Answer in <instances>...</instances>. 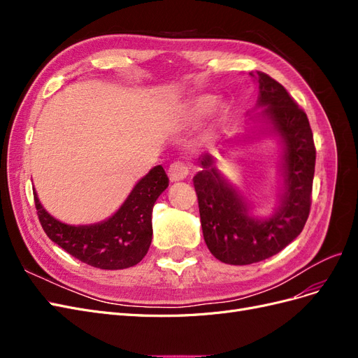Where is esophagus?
<instances>
[{"instance_id": "esophagus-1", "label": "esophagus", "mask_w": 358, "mask_h": 358, "mask_svg": "<svg viewBox=\"0 0 358 358\" xmlns=\"http://www.w3.org/2000/svg\"><path fill=\"white\" fill-rule=\"evenodd\" d=\"M189 175V166L182 161H176L169 167V178L171 182L182 180Z\"/></svg>"}]
</instances>
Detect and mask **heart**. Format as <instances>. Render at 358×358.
<instances>
[{
    "mask_svg": "<svg viewBox=\"0 0 358 358\" xmlns=\"http://www.w3.org/2000/svg\"><path fill=\"white\" fill-rule=\"evenodd\" d=\"M218 106V99L213 95H199L191 99L182 109V117L187 122H199L203 117L213 112Z\"/></svg>",
    "mask_w": 358,
    "mask_h": 358,
    "instance_id": "1",
    "label": "heart"
}]
</instances>
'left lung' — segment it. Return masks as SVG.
<instances>
[{"label":"left lung","mask_w":358,"mask_h":358,"mask_svg":"<svg viewBox=\"0 0 358 358\" xmlns=\"http://www.w3.org/2000/svg\"><path fill=\"white\" fill-rule=\"evenodd\" d=\"M258 82L259 113L284 143L285 191L270 218L249 215L248 203L213 166L212 155L200 158L194 176L204 242L220 262L245 266L278 254L301 233L310 210L315 173V145L309 119L287 90L268 74L249 73Z\"/></svg>","instance_id":"left-lung-1"}]
</instances>
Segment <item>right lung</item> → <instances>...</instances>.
<instances>
[{
	"label": "right lung",
	"instance_id": "add662e5",
	"mask_svg": "<svg viewBox=\"0 0 358 358\" xmlns=\"http://www.w3.org/2000/svg\"><path fill=\"white\" fill-rule=\"evenodd\" d=\"M169 187L162 166H155L140 179L117 212L99 224L69 225L43 208L34 191L40 224L52 242L79 262L96 268L119 270L143 259L152 242V208Z\"/></svg>",
	"mask_w": 358,
	"mask_h": 358
}]
</instances>
